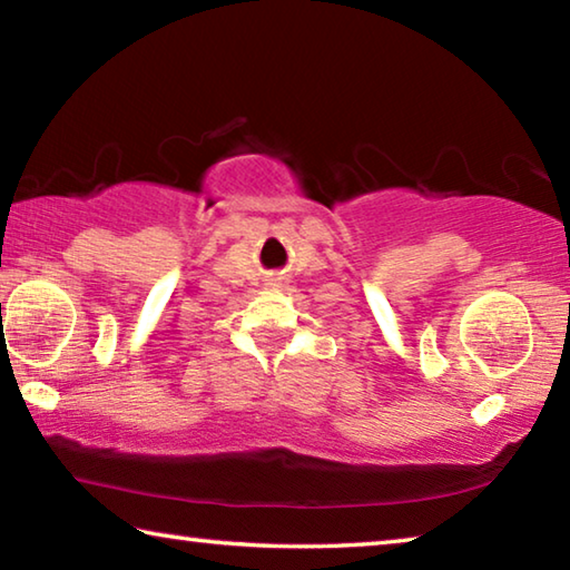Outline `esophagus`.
<instances>
[{
    "mask_svg": "<svg viewBox=\"0 0 570 570\" xmlns=\"http://www.w3.org/2000/svg\"><path fill=\"white\" fill-rule=\"evenodd\" d=\"M268 284H272V286H278V282H276V278H272V282H268Z\"/></svg>",
    "mask_w": 570,
    "mask_h": 570,
    "instance_id": "34e87169",
    "label": "esophagus"
}]
</instances>
